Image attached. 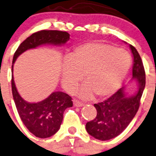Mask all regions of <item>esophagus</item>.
I'll return each instance as SVG.
<instances>
[{
	"mask_svg": "<svg viewBox=\"0 0 156 156\" xmlns=\"http://www.w3.org/2000/svg\"><path fill=\"white\" fill-rule=\"evenodd\" d=\"M73 105L75 107H82V106H83V104L82 102H81L79 101H77L75 99L73 100Z\"/></svg>",
	"mask_w": 156,
	"mask_h": 156,
	"instance_id": "obj_1",
	"label": "esophagus"
}]
</instances>
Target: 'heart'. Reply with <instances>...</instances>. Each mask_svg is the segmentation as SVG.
I'll list each match as a JSON object with an SVG mask.
<instances>
[{
    "label": "heart",
    "instance_id": "b5f03b06",
    "mask_svg": "<svg viewBox=\"0 0 156 156\" xmlns=\"http://www.w3.org/2000/svg\"><path fill=\"white\" fill-rule=\"evenodd\" d=\"M132 66L129 54L109 44L86 42L75 47L62 67L61 81L65 88L72 90L83 78L86 82L78 90L83 99L93 93L105 98L121 86Z\"/></svg>",
    "mask_w": 156,
    "mask_h": 156
}]
</instances>
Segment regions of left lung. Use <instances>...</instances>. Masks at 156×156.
Masks as SVG:
<instances>
[{"label":"left lung","instance_id":"1","mask_svg":"<svg viewBox=\"0 0 156 156\" xmlns=\"http://www.w3.org/2000/svg\"><path fill=\"white\" fill-rule=\"evenodd\" d=\"M133 55V79L138 83V91L133 96L126 95L122 87L104 101L94 104L97 114L94 119L87 122L88 134L100 140H108L117 137L126 129L135 116L145 87V70L141 58L133 45H129Z\"/></svg>","mask_w":156,"mask_h":156}]
</instances>
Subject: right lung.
Listing matches in <instances>:
<instances>
[{"label": "right lung", "mask_w": 156, "mask_h": 156, "mask_svg": "<svg viewBox=\"0 0 156 156\" xmlns=\"http://www.w3.org/2000/svg\"><path fill=\"white\" fill-rule=\"evenodd\" d=\"M69 34L61 30H40L34 33L21 43L13 56L12 65V92L18 113L24 125L33 134L40 138L54 135L60 129L63 113L73 107L71 96L63 92H54L48 98L37 103H30L21 97L13 78V64L17 57L28 49L45 44L63 45L69 39Z\"/></svg>", "instance_id": "obj_1"}]
</instances>
